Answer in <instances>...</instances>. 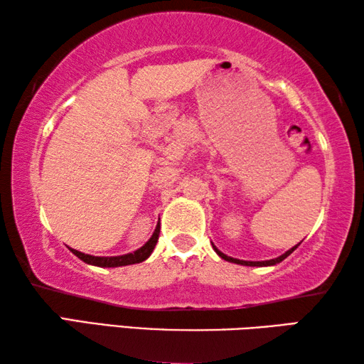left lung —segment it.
<instances>
[{
    "mask_svg": "<svg viewBox=\"0 0 364 364\" xmlns=\"http://www.w3.org/2000/svg\"><path fill=\"white\" fill-rule=\"evenodd\" d=\"M301 242H299L297 245H294L292 249H289L287 252H284V254L282 255H279V257H276V258H271V260H263V262H249V260H239V258H232V257H230V255H226V254H223V252L221 250H218L217 249V245L215 244H212L213 245V250L217 252V254L223 258V260H226V262H231V263H236V264H244V267H274V264H278V263H281L282 260H284V258H287L289 255L292 254V252L299 247Z\"/></svg>",
    "mask_w": 364,
    "mask_h": 364,
    "instance_id": "left-lung-1",
    "label": "left lung"
}]
</instances>
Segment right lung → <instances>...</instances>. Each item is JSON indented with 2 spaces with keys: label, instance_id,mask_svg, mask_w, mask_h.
I'll return each instance as SVG.
<instances>
[{
  "label": "right lung",
  "instance_id": "add662e5",
  "mask_svg": "<svg viewBox=\"0 0 364 364\" xmlns=\"http://www.w3.org/2000/svg\"><path fill=\"white\" fill-rule=\"evenodd\" d=\"M159 232H160V223H157L151 239L143 245V247H139L138 250L130 252V254H125V255L95 257V255H90V254H83V252H78V250L70 249V247H69V250L72 252L73 255H77L80 260H83L85 263H88V264H95V267H100V268L127 267V264H134V263L144 262L146 258L151 257L152 250H154V247H156V244L159 241Z\"/></svg>",
  "mask_w": 364,
  "mask_h": 364
}]
</instances>
